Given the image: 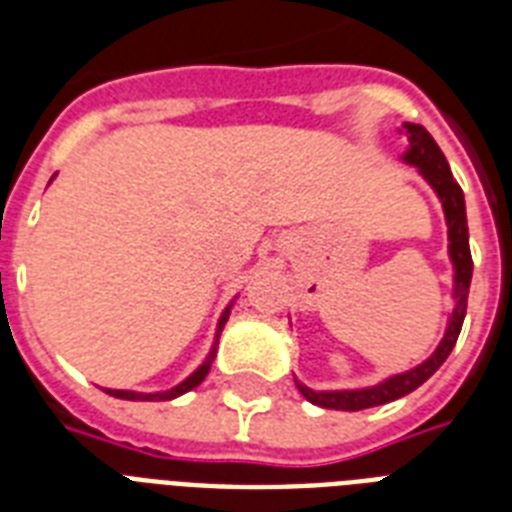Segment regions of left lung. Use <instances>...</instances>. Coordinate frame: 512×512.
<instances>
[{
  "label": "left lung",
  "mask_w": 512,
  "mask_h": 512,
  "mask_svg": "<svg viewBox=\"0 0 512 512\" xmlns=\"http://www.w3.org/2000/svg\"><path fill=\"white\" fill-rule=\"evenodd\" d=\"M398 132L406 138V151L401 156V162L409 164L417 170V175L433 188V193L441 201L446 220V239H449V260H452V300L454 308L446 321L444 337L436 345V350L430 353L422 364L406 369V372L390 374L385 380L369 388H340V390H316L308 388L305 382H297V390L303 393L311 404L324 406V409H342V412H358V409H369V406L390 404L396 398L412 393L428 380L430 374L436 372L438 366L444 364L446 356L452 353L454 342L460 337L462 321H465V311H468V292L470 279H473V257H470L468 244V215H465V196L457 180L452 177L449 162L441 154V148L436 146V140L430 138V132L422 124L404 122L398 127Z\"/></svg>",
  "instance_id": "1"
}]
</instances>
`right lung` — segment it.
Instances as JSON below:
<instances>
[{
    "label": "right lung",
    "mask_w": 512,
    "mask_h": 512,
    "mask_svg": "<svg viewBox=\"0 0 512 512\" xmlns=\"http://www.w3.org/2000/svg\"><path fill=\"white\" fill-rule=\"evenodd\" d=\"M55 177V175H52ZM233 303H236V297H233L231 303L225 305V311L220 313V319H217V327H215V340H212V345H209V353L204 356V361H201L196 369H193L185 380H180L177 385H172V388L167 390H154V393H143V390H119V388H103L106 393H111V396L116 398H124V401H172V398L183 396V393H188V390H193L196 385H201L204 382V377L209 374V366H212V361H215L217 356V342H220V332H223L225 321H228V316H231V308Z\"/></svg>",
    "instance_id": "add662e5"
}]
</instances>
